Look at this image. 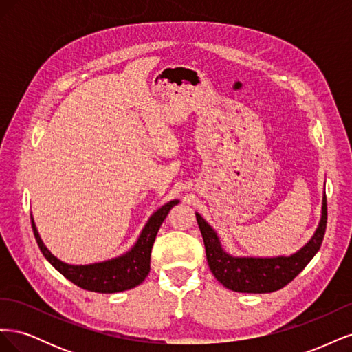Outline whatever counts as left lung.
<instances>
[{
	"label": "left lung",
	"mask_w": 352,
	"mask_h": 352,
	"mask_svg": "<svg viewBox=\"0 0 352 352\" xmlns=\"http://www.w3.org/2000/svg\"><path fill=\"white\" fill-rule=\"evenodd\" d=\"M211 273L230 291L265 294L282 289L300 274L320 250L327 223L326 195L322 199V217L311 239L291 255L276 257H238L229 254L220 242L217 232L195 212Z\"/></svg>",
	"instance_id": "obj_1"
}]
</instances>
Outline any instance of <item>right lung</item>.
<instances>
[{
    "label": "right lung",
    "instance_id": "add662e5",
    "mask_svg": "<svg viewBox=\"0 0 352 352\" xmlns=\"http://www.w3.org/2000/svg\"><path fill=\"white\" fill-rule=\"evenodd\" d=\"M179 202V199H172L160 207L154 214L148 219L142 232L138 236L133 247L119 255L105 261L91 263V264H67L58 260L54 254L45 247L42 242L34 217L32 220V229L38 242V247L44 257L57 272H60L66 279L73 282L76 286L91 292L100 294H114L132 289V287L141 285L150 273L151 250L157 236V232L164 221L168 211Z\"/></svg>",
    "mask_w": 352,
    "mask_h": 352
}]
</instances>
